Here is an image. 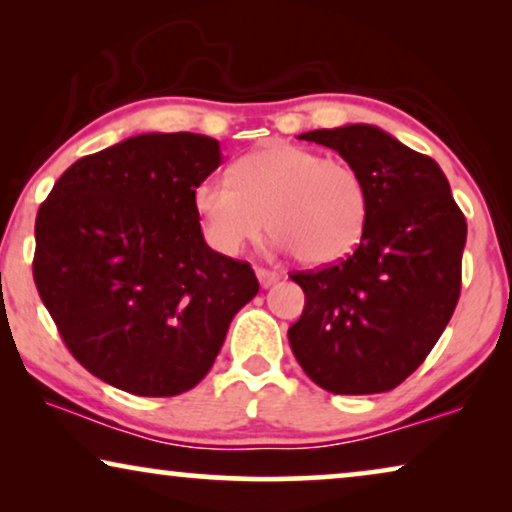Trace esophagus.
Instances as JSON below:
<instances>
[{
  "label": "esophagus",
  "instance_id": "34e87169",
  "mask_svg": "<svg viewBox=\"0 0 512 512\" xmlns=\"http://www.w3.org/2000/svg\"><path fill=\"white\" fill-rule=\"evenodd\" d=\"M256 277H258V282H261L263 289H268V286H272L275 282H279V275H277V272L265 270V268H256Z\"/></svg>",
  "mask_w": 512,
  "mask_h": 512
}]
</instances>
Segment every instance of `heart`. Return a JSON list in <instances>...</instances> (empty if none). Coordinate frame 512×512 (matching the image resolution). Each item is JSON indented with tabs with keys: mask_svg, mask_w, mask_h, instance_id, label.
<instances>
[{
	"mask_svg": "<svg viewBox=\"0 0 512 512\" xmlns=\"http://www.w3.org/2000/svg\"><path fill=\"white\" fill-rule=\"evenodd\" d=\"M193 205L207 242L221 254H240L270 226L277 249L324 265L347 256L361 240L368 193L345 160L272 142L237 160L233 179L200 181Z\"/></svg>",
	"mask_w": 512,
	"mask_h": 512,
	"instance_id": "b5f03b06",
	"label": "heart"
}]
</instances>
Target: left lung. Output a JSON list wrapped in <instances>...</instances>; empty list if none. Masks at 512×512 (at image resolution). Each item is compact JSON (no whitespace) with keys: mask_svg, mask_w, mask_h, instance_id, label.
<instances>
[{"mask_svg":"<svg viewBox=\"0 0 512 512\" xmlns=\"http://www.w3.org/2000/svg\"><path fill=\"white\" fill-rule=\"evenodd\" d=\"M298 139L338 151L359 172L368 216L345 261L291 275L305 291V310L289 328L291 349L331 394L389 391L429 356L457 307L466 219L436 160L375 125Z\"/></svg>","mask_w":512,"mask_h":512,"instance_id":"8db88e82","label":"left lung"}]
</instances>
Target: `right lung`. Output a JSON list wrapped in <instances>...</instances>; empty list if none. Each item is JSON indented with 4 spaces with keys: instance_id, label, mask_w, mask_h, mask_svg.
I'll use <instances>...</instances> for the list:
<instances>
[{
    "instance_id": "1",
    "label": "right lung",
    "mask_w": 512,
    "mask_h": 512,
    "mask_svg": "<svg viewBox=\"0 0 512 512\" xmlns=\"http://www.w3.org/2000/svg\"><path fill=\"white\" fill-rule=\"evenodd\" d=\"M216 139L144 132L83 156L34 223V282L83 368L135 396H177L209 373L258 293L249 263L205 242L193 193Z\"/></svg>"
}]
</instances>
